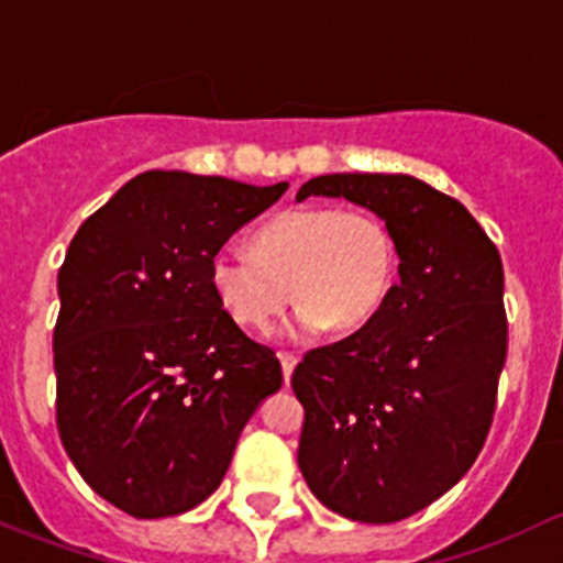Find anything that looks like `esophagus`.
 <instances>
[{
  "label": "esophagus",
  "instance_id": "1",
  "mask_svg": "<svg viewBox=\"0 0 563 563\" xmlns=\"http://www.w3.org/2000/svg\"><path fill=\"white\" fill-rule=\"evenodd\" d=\"M279 361H282V374H284V382H287V385H289V376H292L295 366H298V357L289 355V352H282Z\"/></svg>",
  "mask_w": 563,
  "mask_h": 563
}]
</instances>
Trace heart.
Wrapping results in <instances>:
<instances>
[{
    "mask_svg": "<svg viewBox=\"0 0 563 563\" xmlns=\"http://www.w3.org/2000/svg\"><path fill=\"white\" fill-rule=\"evenodd\" d=\"M396 271L390 230L363 208H292L265 222L254 252L224 243L211 257V289L222 309L249 330H268L298 300L284 324L289 341H314L330 324L357 328L385 303Z\"/></svg>",
    "mask_w": 563,
    "mask_h": 563,
    "instance_id": "heart-1",
    "label": "heart"
}]
</instances>
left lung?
<instances>
[{
  "label": "left lung",
  "mask_w": 563,
  "mask_h": 563,
  "mask_svg": "<svg viewBox=\"0 0 563 563\" xmlns=\"http://www.w3.org/2000/svg\"><path fill=\"white\" fill-rule=\"evenodd\" d=\"M344 197L390 230L398 282L371 320L292 374L303 479L357 523L420 512L472 468L507 361L504 268L455 197L404 173H330L298 189Z\"/></svg>",
  "instance_id": "1"
}]
</instances>
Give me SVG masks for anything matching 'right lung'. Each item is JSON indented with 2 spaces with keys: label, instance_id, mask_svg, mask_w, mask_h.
I'll use <instances>...</instances> for the list:
<instances>
[{
  "label": "right lung",
  "instance_id": "add662e5",
  "mask_svg": "<svg viewBox=\"0 0 563 563\" xmlns=\"http://www.w3.org/2000/svg\"><path fill=\"white\" fill-rule=\"evenodd\" d=\"M289 184L148 170L69 241L54 328L56 426L80 477L132 518H170L222 483L284 376L211 289V257Z\"/></svg>",
  "mask_w": 563,
  "mask_h": 563
}]
</instances>
